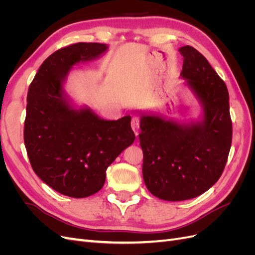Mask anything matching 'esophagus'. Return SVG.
I'll list each match as a JSON object with an SVG mask.
<instances>
[{
    "instance_id": "1",
    "label": "esophagus",
    "mask_w": 255,
    "mask_h": 255,
    "mask_svg": "<svg viewBox=\"0 0 255 255\" xmlns=\"http://www.w3.org/2000/svg\"><path fill=\"white\" fill-rule=\"evenodd\" d=\"M130 127H132V129L134 130L135 136H138V129H139V119L134 117L132 118V122H130Z\"/></svg>"
}]
</instances>
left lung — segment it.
Masks as SVG:
<instances>
[{
    "label": "left lung",
    "mask_w": 255,
    "mask_h": 255,
    "mask_svg": "<svg viewBox=\"0 0 255 255\" xmlns=\"http://www.w3.org/2000/svg\"><path fill=\"white\" fill-rule=\"evenodd\" d=\"M181 76L201 105L200 119L180 123L163 116L141 115L142 175L153 196L183 201L202 195L219 180L232 143L229 92L201 53L190 45Z\"/></svg>",
    "instance_id": "left-lung-1"
}]
</instances>
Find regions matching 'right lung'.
<instances>
[{"instance_id":"obj_1","label":"right lung","mask_w":255,"mask_h":255,"mask_svg":"<svg viewBox=\"0 0 255 255\" xmlns=\"http://www.w3.org/2000/svg\"><path fill=\"white\" fill-rule=\"evenodd\" d=\"M109 49L79 42L54 52L29 85L24 144L35 173L61 195L85 198L103 187L106 169L132 144L130 116L104 120L78 107L64 89L73 66L94 60Z\"/></svg>"}]
</instances>
